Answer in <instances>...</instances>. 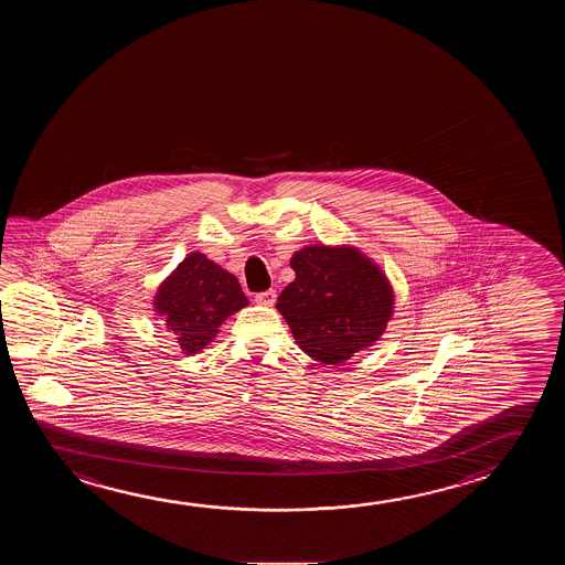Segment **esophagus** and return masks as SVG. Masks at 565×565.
Here are the masks:
<instances>
[{
  "mask_svg": "<svg viewBox=\"0 0 565 565\" xmlns=\"http://www.w3.org/2000/svg\"><path fill=\"white\" fill-rule=\"evenodd\" d=\"M254 301H256L258 305H262V307H271V305L276 303V291H274V289L262 291V294H258L256 297H254Z\"/></svg>",
  "mask_w": 565,
  "mask_h": 565,
  "instance_id": "1",
  "label": "esophagus"
}]
</instances>
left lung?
<instances>
[{"instance_id": "8db88e82", "label": "left lung", "mask_w": 565, "mask_h": 565, "mask_svg": "<svg viewBox=\"0 0 565 565\" xmlns=\"http://www.w3.org/2000/svg\"><path fill=\"white\" fill-rule=\"evenodd\" d=\"M295 279L279 294V315L309 358L340 365L375 345L393 320L385 270L353 245H307L291 256Z\"/></svg>"}]
</instances>
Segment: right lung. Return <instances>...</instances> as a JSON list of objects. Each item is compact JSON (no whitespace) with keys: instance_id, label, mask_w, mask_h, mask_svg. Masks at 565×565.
Masks as SVG:
<instances>
[{"instance_id":"add662e5","label":"right lung","mask_w":565,"mask_h":565,"mask_svg":"<svg viewBox=\"0 0 565 565\" xmlns=\"http://www.w3.org/2000/svg\"><path fill=\"white\" fill-rule=\"evenodd\" d=\"M151 305L182 353L194 355L212 344L221 324L245 309L248 299L231 271L194 250L159 284Z\"/></svg>"}]
</instances>
